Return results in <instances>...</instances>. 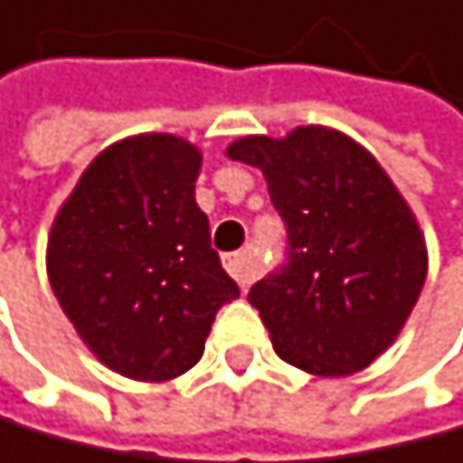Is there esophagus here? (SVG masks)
<instances>
[{
    "label": "esophagus",
    "mask_w": 463,
    "mask_h": 463,
    "mask_svg": "<svg viewBox=\"0 0 463 463\" xmlns=\"http://www.w3.org/2000/svg\"><path fill=\"white\" fill-rule=\"evenodd\" d=\"M224 269L233 274V280L239 283V287H248L250 280H254V269H250V260L248 254H227L224 257Z\"/></svg>",
    "instance_id": "34e87169"
}]
</instances>
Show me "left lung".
<instances>
[{
  "mask_svg": "<svg viewBox=\"0 0 463 463\" xmlns=\"http://www.w3.org/2000/svg\"><path fill=\"white\" fill-rule=\"evenodd\" d=\"M260 168L289 233V262L254 283L271 345L319 378H345L405 327L429 271L417 215L364 144L322 123L224 150Z\"/></svg>",
  "mask_w": 463,
  "mask_h": 463,
  "instance_id": "left-lung-1",
  "label": "left lung"
}]
</instances>
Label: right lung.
<instances>
[{
  "label": "right lung",
  "mask_w": 463,
  "mask_h": 463,
  "mask_svg": "<svg viewBox=\"0 0 463 463\" xmlns=\"http://www.w3.org/2000/svg\"><path fill=\"white\" fill-rule=\"evenodd\" d=\"M203 153L171 132L94 156L58 206L46 274L79 340L132 381L180 378L201 360L215 313L239 298L194 201Z\"/></svg>",
  "instance_id": "add662e5"
}]
</instances>
